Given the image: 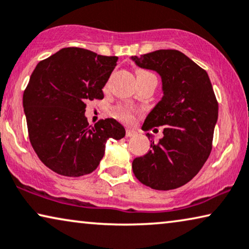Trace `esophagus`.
Instances as JSON below:
<instances>
[{"instance_id": "esophagus-1", "label": "esophagus", "mask_w": 249, "mask_h": 249, "mask_svg": "<svg viewBox=\"0 0 249 249\" xmlns=\"http://www.w3.org/2000/svg\"><path fill=\"white\" fill-rule=\"evenodd\" d=\"M136 135V131L133 130V129H127V131H125V136L127 137H132Z\"/></svg>"}]
</instances>
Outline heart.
<instances>
[{
  "label": "heart",
  "instance_id": "heart-1",
  "mask_svg": "<svg viewBox=\"0 0 249 249\" xmlns=\"http://www.w3.org/2000/svg\"><path fill=\"white\" fill-rule=\"evenodd\" d=\"M146 74H149V73H147V71H136L137 77H142ZM116 116L119 119H121V120L130 121L133 117V110L129 107H118L116 109Z\"/></svg>",
  "mask_w": 249,
  "mask_h": 249
}]
</instances>
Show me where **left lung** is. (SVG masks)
Masks as SVG:
<instances>
[{"label":"left lung","mask_w":249,"mask_h":249,"mask_svg":"<svg viewBox=\"0 0 249 249\" xmlns=\"http://www.w3.org/2000/svg\"><path fill=\"white\" fill-rule=\"evenodd\" d=\"M137 66L157 71L163 98L147 116L143 130L163 125L164 137L150 140V150L132 161L139 182L167 191L186 184L207 161L212 149L218 102L208 73L184 53L160 49L132 56Z\"/></svg>","instance_id":"8db88e82"}]
</instances>
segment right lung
I'll return each instance as SVG.
<instances>
[{
	"instance_id": "1",
	"label": "right lung",
	"mask_w": 249,
	"mask_h": 249,
	"mask_svg": "<svg viewBox=\"0 0 249 249\" xmlns=\"http://www.w3.org/2000/svg\"><path fill=\"white\" fill-rule=\"evenodd\" d=\"M118 57L68 47L41 60L23 93V109L32 148L57 174L78 178L99 166L109 138H124V125L112 118L94 127L86 103L104 98L102 89Z\"/></svg>"
}]
</instances>
